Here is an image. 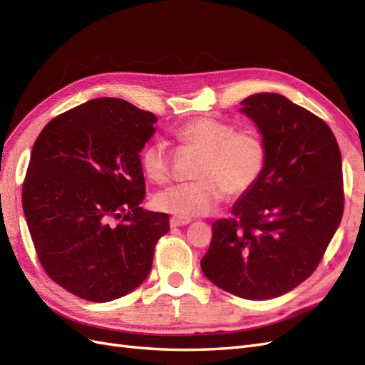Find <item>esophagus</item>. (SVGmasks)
Instances as JSON below:
<instances>
[{"label": "esophagus", "instance_id": "1", "mask_svg": "<svg viewBox=\"0 0 365 365\" xmlns=\"http://www.w3.org/2000/svg\"><path fill=\"white\" fill-rule=\"evenodd\" d=\"M192 219L190 217H182V216H173L170 217V227L175 228V227H182V225H187L190 224Z\"/></svg>", "mask_w": 365, "mask_h": 365}]
</instances>
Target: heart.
Returning a JSON list of instances; mask_svg holds the SVG:
<instances>
[{
	"instance_id": "obj_1",
	"label": "heart",
	"mask_w": 365,
	"mask_h": 365,
	"mask_svg": "<svg viewBox=\"0 0 365 365\" xmlns=\"http://www.w3.org/2000/svg\"><path fill=\"white\" fill-rule=\"evenodd\" d=\"M184 146L201 153L195 182L175 185L157 195L155 207L176 216H202L224 200L227 193L240 196L250 192L267 168L268 148L254 129H237L233 123L213 117H197L176 130ZM141 168L158 185L172 178L170 153L163 143L143 150Z\"/></svg>"
}]
</instances>
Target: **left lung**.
Returning <instances> with one entry per match:
<instances>
[{
  "label": "left lung",
  "mask_w": 365,
  "mask_h": 365,
  "mask_svg": "<svg viewBox=\"0 0 365 365\" xmlns=\"http://www.w3.org/2000/svg\"><path fill=\"white\" fill-rule=\"evenodd\" d=\"M268 161L259 182L212 224L205 277L247 300H269L311 277L344 212L341 152L326 121L275 93L242 101Z\"/></svg>",
  "instance_id": "left-lung-1"
}]
</instances>
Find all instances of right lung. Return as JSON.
<instances>
[{"instance_id": "add662e5", "label": "right lung", "mask_w": 365, "mask_h": 365, "mask_svg": "<svg viewBox=\"0 0 365 365\" xmlns=\"http://www.w3.org/2000/svg\"><path fill=\"white\" fill-rule=\"evenodd\" d=\"M157 117L102 97L42 129L23 182V208L41 267L73 295L105 303L150 272L169 215L143 210L140 152Z\"/></svg>"}]
</instances>
